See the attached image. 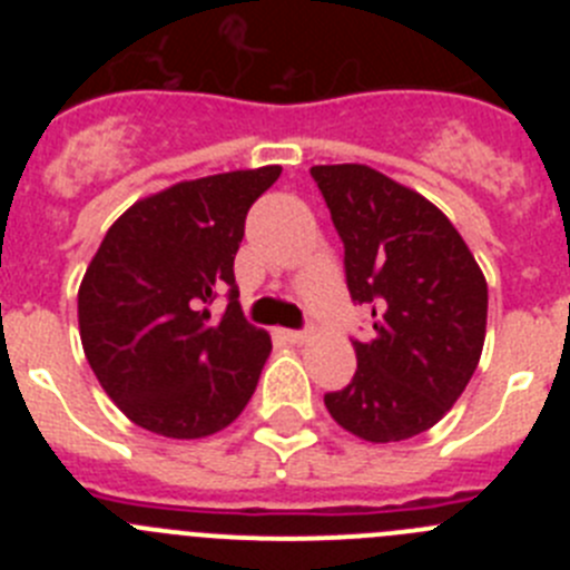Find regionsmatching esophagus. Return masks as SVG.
<instances>
[{"mask_svg": "<svg viewBox=\"0 0 570 570\" xmlns=\"http://www.w3.org/2000/svg\"><path fill=\"white\" fill-rule=\"evenodd\" d=\"M282 336L288 342H294V345H302V342H308V334L305 331H282Z\"/></svg>", "mask_w": 570, "mask_h": 570, "instance_id": "obj_1", "label": "esophagus"}]
</instances>
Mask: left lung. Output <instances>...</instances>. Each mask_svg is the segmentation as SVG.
Masks as SVG:
<instances>
[{"mask_svg":"<svg viewBox=\"0 0 570 570\" xmlns=\"http://www.w3.org/2000/svg\"><path fill=\"white\" fill-rule=\"evenodd\" d=\"M345 245L347 291L371 305L351 385L325 394L347 434L402 442L434 428L480 365L488 285L460 230L425 196L367 165H314Z\"/></svg>","mask_w":570,"mask_h":570,"instance_id":"obj_1","label":"left lung"}]
</instances>
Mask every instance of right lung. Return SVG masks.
Returning <instances> with one entry per match:
<instances>
[{"label":"right lung","mask_w":570,"mask_h":570,"mask_svg":"<svg viewBox=\"0 0 570 570\" xmlns=\"http://www.w3.org/2000/svg\"><path fill=\"white\" fill-rule=\"evenodd\" d=\"M279 165L176 183L108 228L79 285V336L99 385L134 425L170 440L228 428L254 396L271 336L245 322L234 256ZM228 284L229 308L207 311Z\"/></svg>","instance_id":"obj_1"}]
</instances>
